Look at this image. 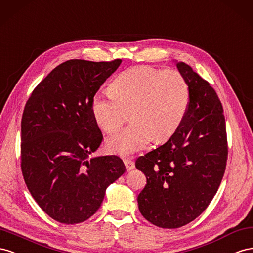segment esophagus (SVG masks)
<instances>
[{
	"label": "esophagus",
	"instance_id": "1",
	"mask_svg": "<svg viewBox=\"0 0 253 253\" xmlns=\"http://www.w3.org/2000/svg\"><path fill=\"white\" fill-rule=\"evenodd\" d=\"M124 164L127 170H131L134 169V162L131 160V159H124Z\"/></svg>",
	"mask_w": 253,
	"mask_h": 253
}]
</instances>
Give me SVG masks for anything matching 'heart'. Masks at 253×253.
Masks as SVG:
<instances>
[{
    "label": "heart",
    "mask_w": 253,
    "mask_h": 253,
    "mask_svg": "<svg viewBox=\"0 0 253 253\" xmlns=\"http://www.w3.org/2000/svg\"><path fill=\"white\" fill-rule=\"evenodd\" d=\"M109 92L92 98L91 111L107 133L119 130L131 109L132 123L106 141L108 153L128 156L155 138H169L182 124L190 105V85L178 70L138 66L115 77Z\"/></svg>",
    "instance_id": "1"
}]
</instances>
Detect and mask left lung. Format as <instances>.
Here are the masks:
<instances>
[{"mask_svg": "<svg viewBox=\"0 0 253 253\" xmlns=\"http://www.w3.org/2000/svg\"><path fill=\"white\" fill-rule=\"evenodd\" d=\"M179 72L190 85V105L169 140L141 156L135 168L146 176L139 210L153 225L176 229L193 221L210 205L226 170V121L218 95L184 62Z\"/></svg>", "mask_w": 253, "mask_h": 253, "instance_id": "left-lung-1", "label": "left lung"}]
</instances>
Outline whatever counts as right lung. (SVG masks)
I'll use <instances>...</instances> for the list:
<instances>
[{"label": "right lung", "mask_w": 253, "mask_h": 253, "mask_svg": "<svg viewBox=\"0 0 253 253\" xmlns=\"http://www.w3.org/2000/svg\"><path fill=\"white\" fill-rule=\"evenodd\" d=\"M121 59H71L36 86L21 121V169L28 191L49 217L67 225L90 218L108 185L125 172L118 156L91 158L103 134L92 98Z\"/></svg>", "instance_id": "1"}]
</instances>
